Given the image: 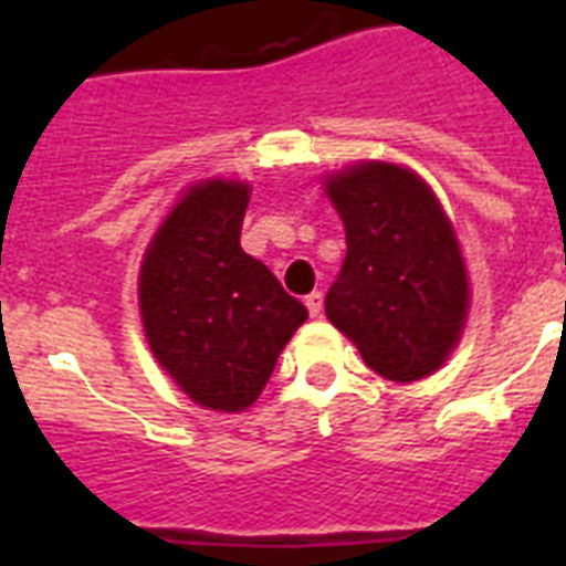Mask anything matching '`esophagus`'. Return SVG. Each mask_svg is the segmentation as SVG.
<instances>
[{"mask_svg":"<svg viewBox=\"0 0 566 566\" xmlns=\"http://www.w3.org/2000/svg\"><path fill=\"white\" fill-rule=\"evenodd\" d=\"M305 305H308V314L311 317H319V311H323V293L314 291L305 296Z\"/></svg>","mask_w":566,"mask_h":566,"instance_id":"esophagus-1","label":"esophagus"}]
</instances>
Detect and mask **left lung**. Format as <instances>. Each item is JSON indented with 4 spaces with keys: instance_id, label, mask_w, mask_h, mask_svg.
<instances>
[{
    "instance_id": "8db88e82",
    "label": "left lung",
    "mask_w": 566,
    "mask_h": 566,
    "mask_svg": "<svg viewBox=\"0 0 566 566\" xmlns=\"http://www.w3.org/2000/svg\"><path fill=\"white\" fill-rule=\"evenodd\" d=\"M326 193L346 229L326 317L378 376H431L455 349L470 305L464 258L438 196L417 172L385 161L328 176Z\"/></svg>"
}]
</instances>
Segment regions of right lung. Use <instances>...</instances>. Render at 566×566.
<instances>
[{"label":"right lung","mask_w":566,"mask_h":566,"mask_svg":"<svg viewBox=\"0 0 566 566\" xmlns=\"http://www.w3.org/2000/svg\"><path fill=\"white\" fill-rule=\"evenodd\" d=\"M249 185L199 181L167 213L140 266L146 340L172 381L202 408L255 402L293 332L300 300L240 249Z\"/></svg>","instance_id":"1"}]
</instances>
